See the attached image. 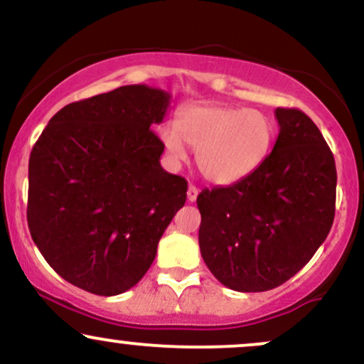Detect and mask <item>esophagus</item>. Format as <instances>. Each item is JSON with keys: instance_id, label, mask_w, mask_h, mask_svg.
Here are the masks:
<instances>
[{"instance_id": "obj_1", "label": "esophagus", "mask_w": 364, "mask_h": 364, "mask_svg": "<svg viewBox=\"0 0 364 364\" xmlns=\"http://www.w3.org/2000/svg\"><path fill=\"white\" fill-rule=\"evenodd\" d=\"M186 196H188V202H195L196 196H198V188L190 185L188 186V191H186Z\"/></svg>"}]
</instances>
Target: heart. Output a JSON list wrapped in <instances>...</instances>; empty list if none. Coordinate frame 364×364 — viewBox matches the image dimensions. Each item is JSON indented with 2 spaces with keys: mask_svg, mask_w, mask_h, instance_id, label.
Instances as JSON below:
<instances>
[{
  "mask_svg": "<svg viewBox=\"0 0 364 364\" xmlns=\"http://www.w3.org/2000/svg\"><path fill=\"white\" fill-rule=\"evenodd\" d=\"M162 145L173 161L186 156L185 144L196 150V168L215 185H232L248 178L272 150L275 127L258 109L196 104L179 111L176 127H162Z\"/></svg>",
  "mask_w": 364,
  "mask_h": 364,
  "instance_id": "b5f03b06",
  "label": "heart"
}]
</instances>
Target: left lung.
I'll list each match as a JSON object with an SVG mask.
<instances>
[{
    "label": "left lung",
    "mask_w": 364,
    "mask_h": 364,
    "mask_svg": "<svg viewBox=\"0 0 364 364\" xmlns=\"http://www.w3.org/2000/svg\"><path fill=\"white\" fill-rule=\"evenodd\" d=\"M279 136L263 164L196 198L203 262L225 287L274 289L311 260L336 215V161L316 124L277 107Z\"/></svg>",
    "instance_id": "obj_1"
}]
</instances>
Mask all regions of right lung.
<instances>
[{
	"label": "right lung",
	"instance_id": "right-lung-1",
	"mask_svg": "<svg viewBox=\"0 0 364 364\" xmlns=\"http://www.w3.org/2000/svg\"><path fill=\"white\" fill-rule=\"evenodd\" d=\"M171 95L124 85L72 102L49 119L28 159L27 220L46 262L99 296L128 291L185 205L188 183L162 169L152 132Z\"/></svg>",
	"mask_w": 364,
	"mask_h": 364
}]
</instances>
